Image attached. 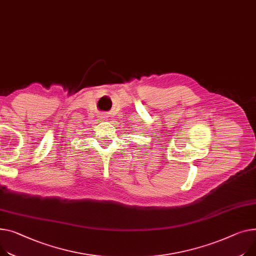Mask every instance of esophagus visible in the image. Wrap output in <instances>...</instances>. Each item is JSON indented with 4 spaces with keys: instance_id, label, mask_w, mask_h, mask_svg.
Segmentation results:
<instances>
[{
    "instance_id": "obj_1",
    "label": "esophagus",
    "mask_w": 256,
    "mask_h": 256,
    "mask_svg": "<svg viewBox=\"0 0 256 256\" xmlns=\"http://www.w3.org/2000/svg\"><path fill=\"white\" fill-rule=\"evenodd\" d=\"M100 118H103L104 119V120H107V118H108V115L107 114H105V113H103V114H102L100 116Z\"/></svg>"
}]
</instances>
